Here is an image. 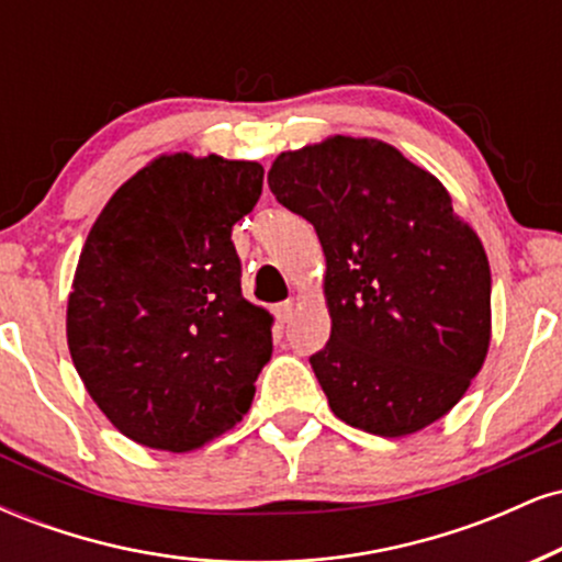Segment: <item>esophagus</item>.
Instances as JSON below:
<instances>
[{"mask_svg": "<svg viewBox=\"0 0 562 562\" xmlns=\"http://www.w3.org/2000/svg\"><path fill=\"white\" fill-rule=\"evenodd\" d=\"M293 308H295V303H293V301H282V303H277V306H274V317L280 319V322H288L290 317H293Z\"/></svg>", "mask_w": 562, "mask_h": 562, "instance_id": "34e87169", "label": "esophagus"}]
</instances>
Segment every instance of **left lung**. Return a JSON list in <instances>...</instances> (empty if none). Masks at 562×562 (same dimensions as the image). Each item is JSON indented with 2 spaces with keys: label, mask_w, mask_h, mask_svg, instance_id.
I'll list each match as a JSON object with an SVG mask.
<instances>
[{
  "label": "left lung",
  "mask_w": 562,
  "mask_h": 562,
  "mask_svg": "<svg viewBox=\"0 0 562 562\" xmlns=\"http://www.w3.org/2000/svg\"><path fill=\"white\" fill-rule=\"evenodd\" d=\"M269 187L325 254L330 340L308 362L335 417L383 438L441 420L492 344V269L447 187L346 134L280 153Z\"/></svg>",
  "instance_id": "left-lung-1"
}]
</instances>
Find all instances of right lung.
I'll return each mask as SVG.
<instances>
[{"instance_id": "right-lung-1", "label": "right lung", "mask_w": 562, "mask_h": 562, "mask_svg": "<svg viewBox=\"0 0 562 562\" xmlns=\"http://www.w3.org/2000/svg\"><path fill=\"white\" fill-rule=\"evenodd\" d=\"M263 166L166 153L89 229L68 295V348L102 415L142 447L192 451L243 420L274 317L243 299L232 227Z\"/></svg>"}]
</instances>
